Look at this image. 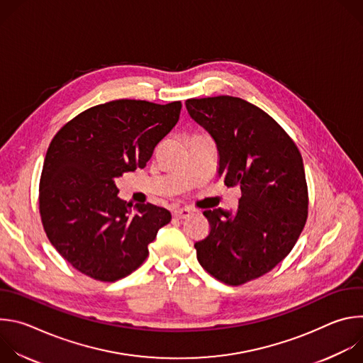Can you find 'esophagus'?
Wrapping results in <instances>:
<instances>
[{
	"instance_id": "esophagus-1",
	"label": "esophagus",
	"mask_w": 363,
	"mask_h": 363,
	"mask_svg": "<svg viewBox=\"0 0 363 363\" xmlns=\"http://www.w3.org/2000/svg\"><path fill=\"white\" fill-rule=\"evenodd\" d=\"M192 214V211L189 208H175L172 211V216L178 220H184V218H188L189 216Z\"/></svg>"
}]
</instances>
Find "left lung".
Masks as SVG:
<instances>
[{"label":"left lung","mask_w":363,"mask_h":363,"mask_svg":"<svg viewBox=\"0 0 363 363\" xmlns=\"http://www.w3.org/2000/svg\"><path fill=\"white\" fill-rule=\"evenodd\" d=\"M189 116L216 140L218 177L238 185L235 213L203 211L210 234L195 242L199 264L240 286L273 270L294 247L307 220L301 155L264 111L233 96L188 99Z\"/></svg>","instance_id":"1"}]
</instances>
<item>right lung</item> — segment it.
<instances>
[{
	"label": "right lung",
	"mask_w": 363,
	"mask_h": 363,
	"mask_svg": "<svg viewBox=\"0 0 363 363\" xmlns=\"http://www.w3.org/2000/svg\"><path fill=\"white\" fill-rule=\"evenodd\" d=\"M181 101L121 99L93 106L51 140L40 179L44 231L67 263L100 281L136 270L171 213L118 196L115 178L145 168L177 125Z\"/></svg>",
	"instance_id": "obj_1"
}]
</instances>
